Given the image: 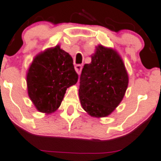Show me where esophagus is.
<instances>
[{"label": "esophagus", "mask_w": 161, "mask_h": 161, "mask_svg": "<svg viewBox=\"0 0 161 161\" xmlns=\"http://www.w3.org/2000/svg\"><path fill=\"white\" fill-rule=\"evenodd\" d=\"M75 70H76V72H77L78 75H80L81 71H82V66L80 65V64H77V65L75 66Z\"/></svg>", "instance_id": "esophagus-1"}]
</instances>
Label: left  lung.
Masks as SVG:
<instances>
[{"instance_id": "8db88e82", "label": "left lung", "mask_w": 161, "mask_h": 161, "mask_svg": "<svg viewBox=\"0 0 161 161\" xmlns=\"http://www.w3.org/2000/svg\"><path fill=\"white\" fill-rule=\"evenodd\" d=\"M128 83V73L118 52L98 45L91 64L82 68L79 90L81 105L91 116H108L123 99Z\"/></svg>"}]
</instances>
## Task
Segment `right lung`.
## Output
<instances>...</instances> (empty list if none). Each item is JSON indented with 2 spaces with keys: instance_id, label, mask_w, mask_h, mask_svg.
<instances>
[{
  "instance_id": "right-lung-1",
  "label": "right lung",
  "mask_w": 161,
  "mask_h": 161,
  "mask_svg": "<svg viewBox=\"0 0 161 161\" xmlns=\"http://www.w3.org/2000/svg\"><path fill=\"white\" fill-rule=\"evenodd\" d=\"M78 78L67 52L59 45L47 48L34 58L28 69V96L37 110L52 114L59 107L67 89L76 84Z\"/></svg>"
}]
</instances>
